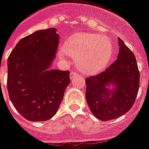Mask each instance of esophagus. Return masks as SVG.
Wrapping results in <instances>:
<instances>
[{
	"instance_id": "esophagus-1",
	"label": "esophagus",
	"mask_w": 149,
	"mask_h": 149,
	"mask_svg": "<svg viewBox=\"0 0 149 149\" xmlns=\"http://www.w3.org/2000/svg\"><path fill=\"white\" fill-rule=\"evenodd\" d=\"M77 76H78V73H77V72H70V79H71L74 78V77H77Z\"/></svg>"
}]
</instances>
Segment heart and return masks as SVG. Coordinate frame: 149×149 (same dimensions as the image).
I'll list each match as a JSON object with an SVG mask.
<instances>
[{"instance_id": "1", "label": "heart", "mask_w": 149, "mask_h": 149, "mask_svg": "<svg viewBox=\"0 0 149 149\" xmlns=\"http://www.w3.org/2000/svg\"><path fill=\"white\" fill-rule=\"evenodd\" d=\"M113 54L112 42L101 34L79 33L66 40L58 49L60 59L73 58L82 72L93 74L103 70Z\"/></svg>"}]
</instances>
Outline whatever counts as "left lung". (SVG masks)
I'll list each match as a JSON object with an SVG mask.
<instances>
[{"label": "left lung", "instance_id": "left-lung-1", "mask_svg": "<svg viewBox=\"0 0 149 149\" xmlns=\"http://www.w3.org/2000/svg\"><path fill=\"white\" fill-rule=\"evenodd\" d=\"M117 60L100 74L86 79V99L98 119L109 121L126 113L135 103L140 74L131 49L118 38ZM114 85L113 89L109 86Z\"/></svg>", "mask_w": 149, "mask_h": 149}]
</instances>
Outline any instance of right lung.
<instances>
[{"label":"right lung","instance_id":"obj_1","mask_svg":"<svg viewBox=\"0 0 149 149\" xmlns=\"http://www.w3.org/2000/svg\"><path fill=\"white\" fill-rule=\"evenodd\" d=\"M58 45L55 28L37 31L20 40L8 59L10 100L31 122L54 116L70 82L69 71L50 69Z\"/></svg>","mask_w":149,"mask_h":149}]
</instances>
